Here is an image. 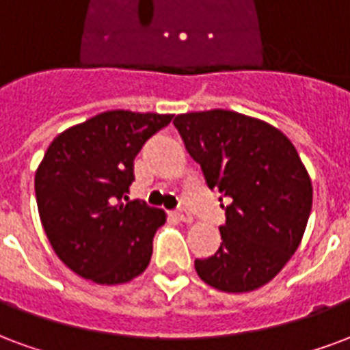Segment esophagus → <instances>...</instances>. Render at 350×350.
Segmentation results:
<instances>
[{
	"label": "esophagus",
	"mask_w": 350,
	"mask_h": 350,
	"mask_svg": "<svg viewBox=\"0 0 350 350\" xmlns=\"http://www.w3.org/2000/svg\"><path fill=\"white\" fill-rule=\"evenodd\" d=\"M177 218L180 221H183V224H192V221H193V216L190 213H188L186 208H178V211H177Z\"/></svg>",
	"instance_id": "34e87169"
}]
</instances>
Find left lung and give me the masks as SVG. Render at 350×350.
<instances>
[{"mask_svg":"<svg viewBox=\"0 0 350 350\" xmlns=\"http://www.w3.org/2000/svg\"><path fill=\"white\" fill-rule=\"evenodd\" d=\"M173 124L208 188L226 198L224 242L196 259L198 276L224 293L267 285L300 246L313 203L295 145L276 126L231 109L180 113Z\"/></svg>","mask_w":350,"mask_h":350,"instance_id":"obj_1","label":"left lung"}]
</instances>
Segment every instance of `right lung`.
<instances>
[{"label":"right lung","instance_id":"1","mask_svg":"<svg viewBox=\"0 0 350 350\" xmlns=\"http://www.w3.org/2000/svg\"><path fill=\"white\" fill-rule=\"evenodd\" d=\"M172 119L111 109L63 130L44 152L35 172L40 221L55 256L78 276L119 285L149 267L165 213L126 193L142 145Z\"/></svg>","mask_w":350,"mask_h":350}]
</instances>
